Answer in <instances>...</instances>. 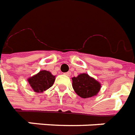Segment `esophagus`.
Returning a JSON list of instances; mask_svg holds the SVG:
<instances>
[{
  "label": "esophagus",
  "instance_id": "1",
  "mask_svg": "<svg viewBox=\"0 0 135 135\" xmlns=\"http://www.w3.org/2000/svg\"><path fill=\"white\" fill-rule=\"evenodd\" d=\"M65 75H67V76H70V75H71V73H70V72H67V73H65Z\"/></svg>",
  "mask_w": 135,
  "mask_h": 135
}]
</instances>
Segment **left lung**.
Listing matches in <instances>:
<instances>
[{"instance_id":"8db88e82","label":"left lung","mask_w":135,"mask_h":135,"mask_svg":"<svg viewBox=\"0 0 135 135\" xmlns=\"http://www.w3.org/2000/svg\"><path fill=\"white\" fill-rule=\"evenodd\" d=\"M72 86L75 92L81 98L96 96L101 89V84L87 73H81L72 78Z\"/></svg>"}]
</instances>
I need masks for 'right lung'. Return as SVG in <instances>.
Wrapping results in <instances>:
<instances>
[{
    "label": "right lung",
    "instance_id": "obj_1",
    "mask_svg": "<svg viewBox=\"0 0 135 135\" xmlns=\"http://www.w3.org/2000/svg\"><path fill=\"white\" fill-rule=\"evenodd\" d=\"M55 81V75L47 70H41L37 74L27 78V81L36 93L44 92L52 86Z\"/></svg>",
    "mask_w": 135,
    "mask_h": 135
}]
</instances>
